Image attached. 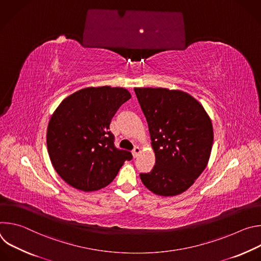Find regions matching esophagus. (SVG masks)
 <instances>
[{
  "instance_id": "34e87169",
  "label": "esophagus",
  "mask_w": 261,
  "mask_h": 261,
  "mask_svg": "<svg viewBox=\"0 0 261 261\" xmlns=\"http://www.w3.org/2000/svg\"><path fill=\"white\" fill-rule=\"evenodd\" d=\"M141 153V148L139 147V146H135L134 148H133V151H132V155H133V157L134 158H136V157H138V155Z\"/></svg>"
}]
</instances>
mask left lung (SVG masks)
<instances>
[{
  "label": "left lung",
  "instance_id": "1",
  "mask_svg": "<svg viewBox=\"0 0 261 261\" xmlns=\"http://www.w3.org/2000/svg\"><path fill=\"white\" fill-rule=\"evenodd\" d=\"M150 130L156 165L140 173L153 193L174 196L193 185L204 170L214 140L203 106L191 95L163 88L134 89Z\"/></svg>",
  "mask_w": 261,
  "mask_h": 261
}]
</instances>
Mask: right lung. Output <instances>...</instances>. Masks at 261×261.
Returning a JSON list of instances; mask_svg holds the SVG:
<instances>
[{
	"label": "right lung",
	"mask_w": 261,
	"mask_h": 261,
	"mask_svg": "<svg viewBox=\"0 0 261 261\" xmlns=\"http://www.w3.org/2000/svg\"><path fill=\"white\" fill-rule=\"evenodd\" d=\"M131 98L123 88H86L64 99L50 118L46 142L59 175L73 188L96 191L114 180L132 154L115 146L111 119Z\"/></svg>",
	"instance_id": "right-lung-1"
}]
</instances>
